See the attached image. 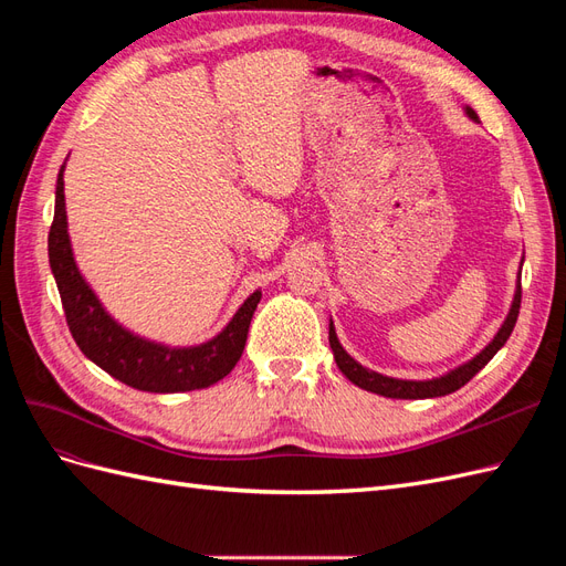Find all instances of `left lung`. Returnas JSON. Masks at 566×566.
Returning a JSON list of instances; mask_svg holds the SVG:
<instances>
[{"label":"left lung","mask_w":566,"mask_h":566,"mask_svg":"<svg viewBox=\"0 0 566 566\" xmlns=\"http://www.w3.org/2000/svg\"><path fill=\"white\" fill-rule=\"evenodd\" d=\"M465 113H468L470 119H474V123H476L479 117H476V113L470 106L465 108ZM520 304H522V271H520V276H517L515 300H512L510 314L503 321L501 331L495 333V337L489 342V345L482 352H479L474 358H470L468 364H462V366L453 368L451 373L441 375V378H432V380H399V378H387V375H380V373L364 368L361 364L354 361V358L345 352V347L339 345L333 321H331L328 339H331V349H333L337 368L345 373L356 387H361V389L373 391V394H380V397H387V399H434V397H447V394L460 389L462 385H468L474 378V375L491 361V358L495 356V352H499L505 345L512 328H515V323H517Z\"/></svg>","instance_id":"1"}]
</instances>
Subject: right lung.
I'll return each mask as SVG.
<instances>
[{"label": "right lung", "instance_id": "1", "mask_svg": "<svg viewBox=\"0 0 566 566\" xmlns=\"http://www.w3.org/2000/svg\"><path fill=\"white\" fill-rule=\"evenodd\" d=\"M63 167L56 181L54 221L49 229V264L59 285L67 328L82 354L115 380L142 391H191L227 378L245 349L250 321L262 300L260 290L243 302L224 331L198 347H167L129 333L104 310L75 264L65 219Z\"/></svg>", "mask_w": 566, "mask_h": 566}]
</instances>
